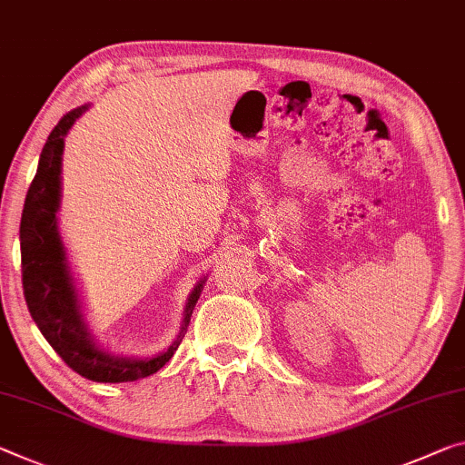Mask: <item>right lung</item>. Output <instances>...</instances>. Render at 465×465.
Returning <instances> with one entry per match:
<instances>
[{"mask_svg":"<svg viewBox=\"0 0 465 465\" xmlns=\"http://www.w3.org/2000/svg\"><path fill=\"white\" fill-rule=\"evenodd\" d=\"M84 112L86 105L65 114L43 146L39 169L28 188L20 221L22 287H25L28 312L36 327L74 372L97 382H128L149 377L172 360L204 282L198 283L190 293L178 341H173L167 351L159 356L149 360L115 358L93 343L80 314L76 290H74L68 264H65V252L55 219L57 206H60L64 136Z\"/></svg>","mask_w":465,"mask_h":465,"instance_id":"obj_1","label":"right lung"}]
</instances>
